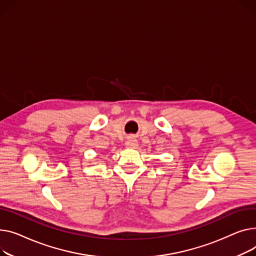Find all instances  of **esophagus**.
Wrapping results in <instances>:
<instances>
[{"mask_svg":"<svg viewBox=\"0 0 256 256\" xmlns=\"http://www.w3.org/2000/svg\"><path fill=\"white\" fill-rule=\"evenodd\" d=\"M126 146H127V148H136V146H138V140H135V138H128V140L126 142Z\"/></svg>","mask_w":256,"mask_h":256,"instance_id":"esophagus-1","label":"esophagus"}]
</instances>
